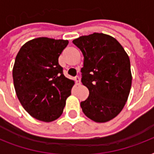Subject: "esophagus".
Returning a JSON list of instances; mask_svg holds the SVG:
<instances>
[{
    "label": "esophagus",
    "mask_w": 154,
    "mask_h": 154,
    "mask_svg": "<svg viewBox=\"0 0 154 154\" xmlns=\"http://www.w3.org/2000/svg\"><path fill=\"white\" fill-rule=\"evenodd\" d=\"M75 82H76V84L77 85H80L81 84V78H80L78 76L75 77Z\"/></svg>",
    "instance_id": "esophagus-1"
}]
</instances>
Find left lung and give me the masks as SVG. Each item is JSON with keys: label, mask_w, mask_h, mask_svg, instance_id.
Instances as JSON below:
<instances>
[{"label": "left lung", "mask_w": 154, "mask_h": 154, "mask_svg": "<svg viewBox=\"0 0 154 154\" xmlns=\"http://www.w3.org/2000/svg\"><path fill=\"white\" fill-rule=\"evenodd\" d=\"M84 56L82 82L88 98L82 111L96 122H106L119 114L125 105L132 84L129 58L111 36L94 32L72 41Z\"/></svg>", "instance_id": "left-lung-1"}]
</instances>
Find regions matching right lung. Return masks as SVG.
I'll list each match as a JSON object with an SVG mask.
<instances>
[{
  "instance_id": "obj_1",
  "label": "right lung",
  "mask_w": 154,
  "mask_h": 154,
  "mask_svg": "<svg viewBox=\"0 0 154 154\" xmlns=\"http://www.w3.org/2000/svg\"><path fill=\"white\" fill-rule=\"evenodd\" d=\"M68 41L39 37L26 42L16 57L13 78L20 104L32 117L50 122L63 112L74 84L63 74L58 57Z\"/></svg>"
}]
</instances>
